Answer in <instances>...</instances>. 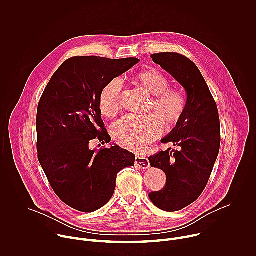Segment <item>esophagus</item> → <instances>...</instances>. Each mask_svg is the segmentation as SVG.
Returning a JSON list of instances; mask_svg holds the SVG:
<instances>
[{"mask_svg":"<svg viewBox=\"0 0 256 256\" xmlns=\"http://www.w3.org/2000/svg\"><path fill=\"white\" fill-rule=\"evenodd\" d=\"M134 164L136 167L140 169H148L150 167L149 159L144 156H136L134 160Z\"/></svg>","mask_w":256,"mask_h":256,"instance_id":"esophagus-1","label":"esophagus"}]
</instances>
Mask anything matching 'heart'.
Masks as SVG:
<instances>
[{"instance_id":"heart-1","label":"heart","mask_w":256,"mask_h":256,"mask_svg":"<svg viewBox=\"0 0 256 256\" xmlns=\"http://www.w3.org/2000/svg\"><path fill=\"white\" fill-rule=\"evenodd\" d=\"M134 82L152 95L149 112L146 116H126L112 128L114 140L130 151H140L163 132V122L170 128L175 126L186 109V97L177 88L168 87L169 79L155 68L140 70L134 76ZM122 86L118 81L108 82L101 90L98 100L99 109L105 118H112L120 110V95Z\"/></svg>"}]
</instances>
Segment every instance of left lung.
<instances>
[{
    "label": "left lung",
    "instance_id": "8db88e82",
    "mask_svg": "<svg viewBox=\"0 0 256 256\" xmlns=\"http://www.w3.org/2000/svg\"><path fill=\"white\" fill-rule=\"evenodd\" d=\"M184 87L186 109L181 120L162 142H173L168 149L149 157L152 167L166 174V186L149 194L151 202L166 212H176L196 202L206 188L220 151L221 132L218 107L200 72L188 58L177 52L151 56Z\"/></svg>",
    "mask_w": 256,
    "mask_h": 256
}]
</instances>
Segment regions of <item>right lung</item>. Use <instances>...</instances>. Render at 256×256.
Wrapping results in <instances>:
<instances>
[{"instance_id":"right-lung-1","label":"right lung","mask_w":256,"mask_h":256,"mask_svg":"<svg viewBox=\"0 0 256 256\" xmlns=\"http://www.w3.org/2000/svg\"><path fill=\"white\" fill-rule=\"evenodd\" d=\"M140 62L74 56L56 70L40 100L36 116L40 163L56 194L68 206L92 212L114 196L118 173L136 156L114 144L90 150L91 140H112L98 100L102 88Z\"/></svg>"}]
</instances>
